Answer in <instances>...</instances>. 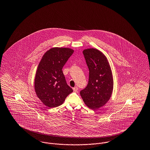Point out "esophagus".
I'll use <instances>...</instances> for the list:
<instances>
[{
  "instance_id": "obj_1",
  "label": "esophagus",
  "mask_w": 150,
  "mask_h": 150,
  "mask_svg": "<svg viewBox=\"0 0 150 150\" xmlns=\"http://www.w3.org/2000/svg\"><path fill=\"white\" fill-rule=\"evenodd\" d=\"M73 90H74V91L75 92H77L78 91V88L77 86H75V87L73 88Z\"/></svg>"
}]
</instances>
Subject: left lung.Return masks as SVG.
<instances>
[{"mask_svg": "<svg viewBox=\"0 0 150 150\" xmlns=\"http://www.w3.org/2000/svg\"><path fill=\"white\" fill-rule=\"evenodd\" d=\"M89 69V81L80 94L86 105L93 110L104 106L113 91L114 80L107 58L94 48L83 52Z\"/></svg>", "mask_w": 150, "mask_h": 150, "instance_id": "obj_1", "label": "left lung"}]
</instances>
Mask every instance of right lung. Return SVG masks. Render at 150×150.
Masks as SVG:
<instances>
[{"instance_id":"add662e5","label":"right lung","mask_w":150,"mask_h":150,"mask_svg":"<svg viewBox=\"0 0 150 150\" xmlns=\"http://www.w3.org/2000/svg\"><path fill=\"white\" fill-rule=\"evenodd\" d=\"M73 53L74 50L69 48H52L45 53L39 64L34 88L36 96L47 107L60 106L73 92L62 70Z\"/></svg>"}]
</instances>
